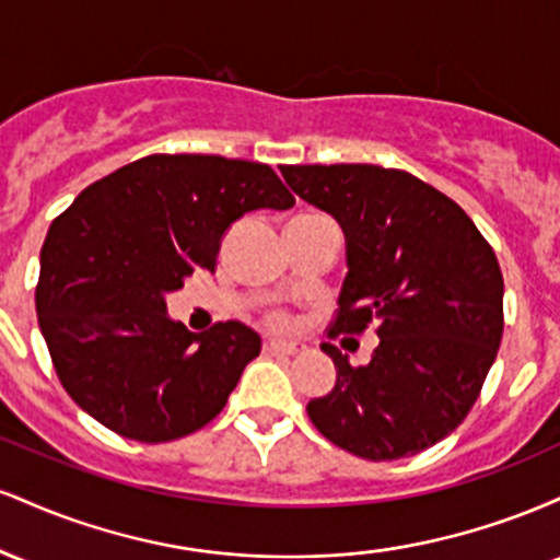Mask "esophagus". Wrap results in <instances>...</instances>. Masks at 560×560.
<instances>
[{
  "label": "esophagus",
  "mask_w": 560,
  "mask_h": 560,
  "mask_svg": "<svg viewBox=\"0 0 560 560\" xmlns=\"http://www.w3.org/2000/svg\"><path fill=\"white\" fill-rule=\"evenodd\" d=\"M266 350L268 352H284V355H294V352L305 350V345L292 342V339H268Z\"/></svg>",
  "instance_id": "34e87169"
}]
</instances>
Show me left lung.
<instances>
[{
	"mask_svg": "<svg viewBox=\"0 0 560 560\" xmlns=\"http://www.w3.org/2000/svg\"><path fill=\"white\" fill-rule=\"evenodd\" d=\"M294 195L345 234L347 276L331 334L374 326L365 365L324 342L337 382L307 402L326 440L365 460H397L453 432L503 337V273L453 199L405 171L365 163L281 165Z\"/></svg>",
	"mask_w": 560,
	"mask_h": 560,
	"instance_id": "left-lung-1",
	"label": "left lung"
}]
</instances>
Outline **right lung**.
Masks as SVG:
<instances>
[{"mask_svg":"<svg viewBox=\"0 0 560 560\" xmlns=\"http://www.w3.org/2000/svg\"><path fill=\"white\" fill-rule=\"evenodd\" d=\"M292 205L271 165L218 155H150L86 186L49 226L36 287L38 329L79 408L137 442L213 421L260 337L240 320L189 331L165 298L213 271L244 213Z\"/></svg>","mask_w":560,"mask_h":560,"instance_id":"right-lung-1","label":"right lung"}]
</instances>
